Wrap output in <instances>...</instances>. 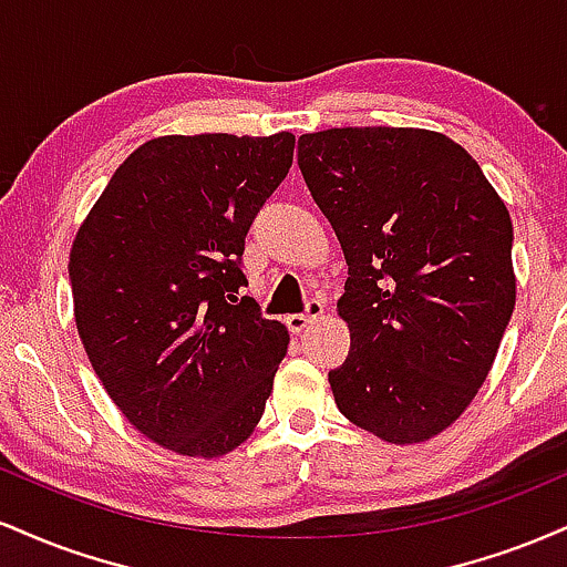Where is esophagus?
<instances>
[{"mask_svg": "<svg viewBox=\"0 0 567 567\" xmlns=\"http://www.w3.org/2000/svg\"><path fill=\"white\" fill-rule=\"evenodd\" d=\"M322 315H324V306L320 301H309V306H306L303 315H290L288 317L290 333H296V336L303 333V330L311 328V324L320 320Z\"/></svg>", "mask_w": 567, "mask_h": 567, "instance_id": "esophagus-1", "label": "esophagus"}]
</instances>
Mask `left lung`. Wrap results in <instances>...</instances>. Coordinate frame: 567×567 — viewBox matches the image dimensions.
I'll list each match as a JSON object with an SVG mask.
<instances>
[{
  "label": "left lung",
  "mask_w": 567,
  "mask_h": 567,
  "mask_svg": "<svg viewBox=\"0 0 567 567\" xmlns=\"http://www.w3.org/2000/svg\"><path fill=\"white\" fill-rule=\"evenodd\" d=\"M298 165L349 266L338 410L392 445L437 437L477 396L517 301L504 199L434 130L306 133Z\"/></svg>",
  "instance_id": "8db88e82"
}]
</instances>
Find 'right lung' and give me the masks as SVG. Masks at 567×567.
<instances>
[{"label": "right lung", "instance_id": "add662e5", "mask_svg": "<svg viewBox=\"0 0 567 567\" xmlns=\"http://www.w3.org/2000/svg\"><path fill=\"white\" fill-rule=\"evenodd\" d=\"M296 135L146 141L69 252L74 322L95 375L143 437L220 458L256 432L288 328L239 298L245 234L292 165Z\"/></svg>", "mask_w": 567, "mask_h": 567}]
</instances>
